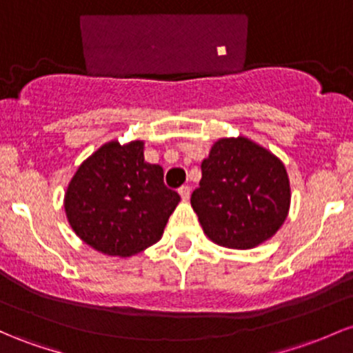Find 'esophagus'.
Here are the masks:
<instances>
[{
	"label": "esophagus",
	"mask_w": 353,
	"mask_h": 353,
	"mask_svg": "<svg viewBox=\"0 0 353 353\" xmlns=\"http://www.w3.org/2000/svg\"><path fill=\"white\" fill-rule=\"evenodd\" d=\"M179 194L183 197V201H189V196H191V188L189 185H183V188L179 189Z\"/></svg>",
	"instance_id": "esophagus-1"
}]
</instances>
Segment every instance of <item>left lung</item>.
<instances>
[{"label": "left lung", "mask_w": 353, "mask_h": 353, "mask_svg": "<svg viewBox=\"0 0 353 353\" xmlns=\"http://www.w3.org/2000/svg\"><path fill=\"white\" fill-rule=\"evenodd\" d=\"M201 170L191 206L212 243L251 250L283 226L292 189L285 164L268 149L245 135L218 139Z\"/></svg>", "instance_id": "left-lung-1"}]
</instances>
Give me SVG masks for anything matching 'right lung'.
<instances>
[{"label":"right lung","mask_w":353,"mask_h":353,"mask_svg":"<svg viewBox=\"0 0 353 353\" xmlns=\"http://www.w3.org/2000/svg\"><path fill=\"white\" fill-rule=\"evenodd\" d=\"M164 185V170L144 159V141L100 145L70 179L67 219L80 239L107 256L129 258L162 238L179 204Z\"/></svg>","instance_id":"obj_1"}]
</instances>
